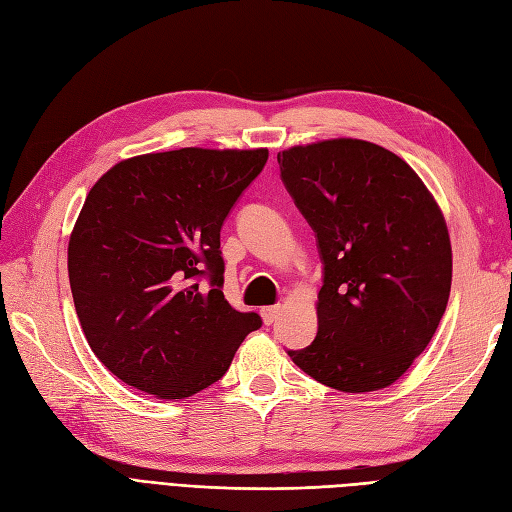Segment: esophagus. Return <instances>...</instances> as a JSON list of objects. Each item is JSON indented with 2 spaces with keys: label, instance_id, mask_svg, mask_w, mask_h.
<instances>
[{
  "label": "esophagus",
  "instance_id": "34e87169",
  "mask_svg": "<svg viewBox=\"0 0 512 512\" xmlns=\"http://www.w3.org/2000/svg\"><path fill=\"white\" fill-rule=\"evenodd\" d=\"M280 312H282L280 305H271V307H262L260 316H262V320H265V324H273L277 320V316H280Z\"/></svg>",
  "mask_w": 512,
  "mask_h": 512
}]
</instances>
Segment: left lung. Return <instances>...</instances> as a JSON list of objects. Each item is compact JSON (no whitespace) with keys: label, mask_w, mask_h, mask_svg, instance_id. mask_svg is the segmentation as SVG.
Returning a JSON list of instances; mask_svg holds the SVG:
<instances>
[{"label":"left lung","mask_w":512,"mask_h":512,"mask_svg":"<svg viewBox=\"0 0 512 512\" xmlns=\"http://www.w3.org/2000/svg\"><path fill=\"white\" fill-rule=\"evenodd\" d=\"M282 179L318 237V333L290 359L344 393L391 386L446 312L453 250L423 179L380 145L331 138L277 153Z\"/></svg>","instance_id":"left-lung-1"}]
</instances>
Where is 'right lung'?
<instances>
[{
	"mask_svg": "<svg viewBox=\"0 0 512 512\" xmlns=\"http://www.w3.org/2000/svg\"><path fill=\"white\" fill-rule=\"evenodd\" d=\"M267 158L265 147L143 153L89 190L68 243L72 299L89 348L132 389L192 397L262 324L224 299L220 228Z\"/></svg>",
	"mask_w": 512,
	"mask_h": 512,
	"instance_id": "1",
	"label": "right lung"
}]
</instances>
